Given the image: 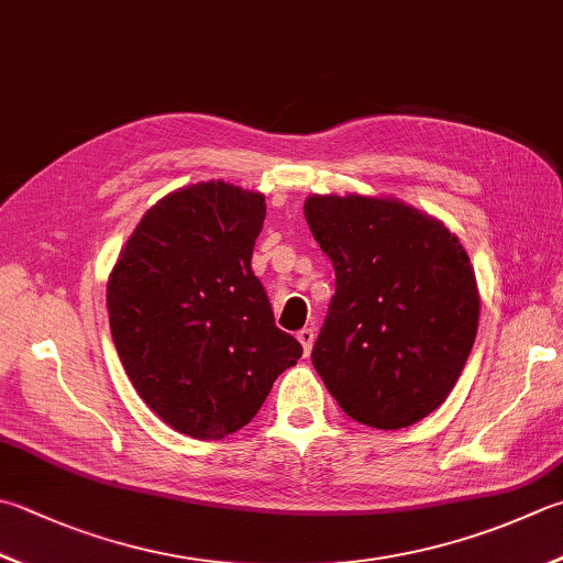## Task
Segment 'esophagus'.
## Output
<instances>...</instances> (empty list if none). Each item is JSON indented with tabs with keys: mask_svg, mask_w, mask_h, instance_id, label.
<instances>
[{
	"mask_svg": "<svg viewBox=\"0 0 563 563\" xmlns=\"http://www.w3.org/2000/svg\"><path fill=\"white\" fill-rule=\"evenodd\" d=\"M296 338H299V343L303 345V353L309 355V353H311V347H313V341H316L313 328H301L299 335H296Z\"/></svg>",
	"mask_w": 563,
	"mask_h": 563,
	"instance_id": "34e87169",
	"label": "esophagus"
}]
</instances>
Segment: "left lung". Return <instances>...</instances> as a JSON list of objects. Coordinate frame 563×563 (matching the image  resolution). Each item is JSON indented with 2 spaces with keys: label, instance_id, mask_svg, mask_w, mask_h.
I'll list each match as a JSON object with an SVG mask.
<instances>
[{
  "label": "left lung",
  "instance_id": "obj_1",
  "mask_svg": "<svg viewBox=\"0 0 563 563\" xmlns=\"http://www.w3.org/2000/svg\"><path fill=\"white\" fill-rule=\"evenodd\" d=\"M303 216L335 269L316 373L365 427L423 419L451 395L478 333L468 254L439 220L397 200L311 196Z\"/></svg>",
  "mask_w": 563,
  "mask_h": 563
}]
</instances>
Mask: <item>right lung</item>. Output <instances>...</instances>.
Here are the masks:
<instances>
[{"label": "right lung", "instance_id": "obj_1", "mask_svg": "<svg viewBox=\"0 0 563 563\" xmlns=\"http://www.w3.org/2000/svg\"><path fill=\"white\" fill-rule=\"evenodd\" d=\"M264 213V196L230 184L181 188L142 218L112 269L124 373L158 419L194 439L250 423L303 353L252 272Z\"/></svg>", "mask_w": 563, "mask_h": 563}]
</instances>
